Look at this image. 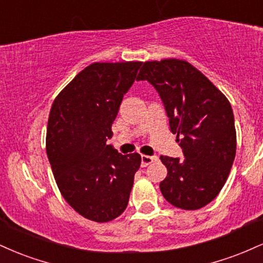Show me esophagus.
I'll use <instances>...</instances> for the list:
<instances>
[{"label": "esophagus", "instance_id": "1", "mask_svg": "<svg viewBox=\"0 0 263 263\" xmlns=\"http://www.w3.org/2000/svg\"><path fill=\"white\" fill-rule=\"evenodd\" d=\"M155 161H157V157H151V156H144V155L141 156L142 167H147V165L151 164V163Z\"/></svg>", "mask_w": 263, "mask_h": 263}]
</instances>
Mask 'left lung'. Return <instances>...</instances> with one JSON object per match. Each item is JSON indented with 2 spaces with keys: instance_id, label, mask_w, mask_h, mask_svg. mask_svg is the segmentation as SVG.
<instances>
[{
  "instance_id": "8db88e82",
  "label": "left lung",
  "mask_w": 263,
  "mask_h": 263,
  "mask_svg": "<svg viewBox=\"0 0 263 263\" xmlns=\"http://www.w3.org/2000/svg\"><path fill=\"white\" fill-rule=\"evenodd\" d=\"M137 80H147L159 93L184 155L161 156L168 171L159 184L163 197L180 209H200L224 186L236 155L230 102L185 60L146 62Z\"/></svg>"
}]
</instances>
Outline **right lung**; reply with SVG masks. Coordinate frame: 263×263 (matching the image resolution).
Returning <instances> with one entry per match:
<instances>
[{
	"mask_svg": "<svg viewBox=\"0 0 263 263\" xmlns=\"http://www.w3.org/2000/svg\"><path fill=\"white\" fill-rule=\"evenodd\" d=\"M141 65L90 64L60 91L50 108L47 155L57 185L68 204L92 221H111L125 211L141 165L138 153L121 155L106 143Z\"/></svg>",
	"mask_w": 263,
	"mask_h": 263,
	"instance_id": "obj_1",
	"label": "right lung"
}]
</instances>
